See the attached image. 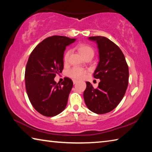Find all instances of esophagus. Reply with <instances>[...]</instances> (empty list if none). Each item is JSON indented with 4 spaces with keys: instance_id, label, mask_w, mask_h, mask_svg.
Listing matches in <instances>:
<instances>
[{
    "instance_id": "obj_1",
    "label": "esophagus",
    "mask_w": 152,
    "mask_h": 152,
    "mask_svg": "<svg viewBox=\"0 0 152 152\" xmlns=\"http://www.w3.org/2000/svg\"><path fill=\"white\" fill-rule=\"evenodd\" d=\"M77 82H78V80H73V83H74V84H76Z\"/></svg>"
}]
</instances>
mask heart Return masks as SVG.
I'll return each instance as SVG.
<instances>
[{
    "instance_id": "1",
    "label": "heart",
    "mask_w": 152,
    "mask_h": 152,
    "mask_svg": "<svg viewBox=\"0 0 152 152\" xmlns=\"http://www.w3.org/2000/svg\"><path fill=\"white\" fill-rule=\"evenodd\" d=\"M77 50L80 53L84 59L87 57H93L94 55V49L91 45L86 43H80L76 46ZM70 50H67L64 54V62H67L68 60L69 56H70ZM86 74V70L84 68H80V67H74L71 70L68 72V76L70 78L74 79H81L85 76Z\"/></svg>"
}]
</instances>
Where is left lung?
Returning a JSON list of instances; mask_svg holds the SVG:
<instances>
[{
    "label": "left lung",
    "mask_w": 152,
    "mask_h": 152,
    "mask_svg": "<svg viewBox=\"0 0 152 152\" xmlns=\"http://www.w3.org/2000/svg\"><path fill=\"white\" fill-rule=\"evenodd\" d=\"M98 44L99 62L93 74L101 82L94 88L86 82L84 99L87 107L96 114L111 111L121 101L129 82V68L122 51L112 41L102 36L89 37Z\"/></svg>",
    "instance_id": "1"
}]
</instances>
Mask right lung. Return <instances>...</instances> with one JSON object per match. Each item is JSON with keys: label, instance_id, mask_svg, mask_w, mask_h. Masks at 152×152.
Returning <instances> with one entry per match:
<instances>
[{"label": "right lung", "instance_id": "add662e5", "mask_svg": "<svg viewBox=\"0 0 152 152\" xmlns=\"http://www.w3.org/2000/svg\"><path fill=\"white\" fill-rule=\"evenodd\" d=\"M74 42L65 36H51L36 46L28 59L25 88L32 106L43 116H56L66 107L73 82L65 77L57 84L54 78L64 69L66 46Z\"/></svg>", "mask_w": 152, "mask_h": 152}]
</instances>
